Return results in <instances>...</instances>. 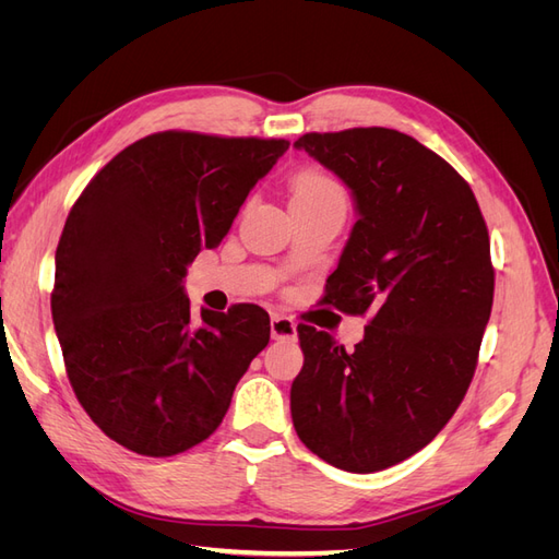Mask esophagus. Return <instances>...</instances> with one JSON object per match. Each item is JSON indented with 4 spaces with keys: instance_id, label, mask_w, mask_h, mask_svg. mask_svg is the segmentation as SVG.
Segmentation results:
<instances>
[{
    "instance_id": "34e87169",
    "label": "esophagus",
    "mask_w": 559,
    "mask_h": 559,
    "mask_svg": "<svg viewBox=\"0 0 559 559\" xmlns=\"http://www.w3.org/2000/svg\"><path fill=\"white\" fill-rule=\"evenodd\" d=\"M270 335H273V341H296L298 337L296 321L292 317L273 314V319H270Z\"/></svg>"
}]
</instances>
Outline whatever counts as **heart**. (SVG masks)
Returning <instances> with one entry per match:
<instances>
[{
  "label": "heart",
  "instance_id": "b5f03b06",
  "mask_svg": "<svg viewBox=\"0 0 559 559\" xmlns=\"http://www.w3.org/2000/svg\"><path fill=\"white\" fill-rule=\"evenodd\" d=\"M312 198H345V191L343 186L329 175L300 173L292 183V202Z\"/></svg>",
  "mask_w": 559,
  "mask_h": 559
}]
</instances>
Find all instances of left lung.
Masks as SVG:
<instances>
[{"label":"left lung","mask_w":559,"mask_h":559,"mask_svg":"<svg viewBox=\"0 0 559 559\" xmlns=\"http://www.w3.org/2000/svg\"><path fill=\"white\" fill-rule=\"evenodd\" d=\"M294 146L357 200L324 300L368 314L354 349L298 324L306 364L292 384L294 427L331 466L382 471L433 441L476 373L495 298L487 224L466 179L411 134L306 132Z\"/></svg>","instance_id":"1"}]
</instances>
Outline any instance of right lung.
I'll list each match as a JSON object with an SVG mask.
<instances>
[{"instance_id": "obj_1", "label": "right lung", "mask_w": 559, "mask_h": 559, "mask_svg": "<svg viewBox=\"0 0 559 559\" xmlns=\"http://www.w3.org/2000/svg\"><path fill=\"white\" fill-rule=\"evenodd\" d=\"M286 140L163 130L132 142L67 216L50 312L79 403L111 441L173 456L210 438L235 384L270 341L253 302L202 310L181 280L222 245Z\"/></svg>"}]
</instances>
